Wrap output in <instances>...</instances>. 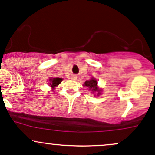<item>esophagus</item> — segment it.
<instances>
[{
    "instance_id": "esophagus-1",
    "label": "esophagus",
    "mask_w": 155,
    "mask_h": 155,
    "mask_svg": "<svg viewBox=\"0 0 155 155\" xmlns=\"http://www.w3.org/2000/svg\"><path fill=\"white\" fill-rule=\"evenodd\" d=\"M71 79H73V80H75V79H76V76H75V75H74V76H72Z\"/></svg>"
}]
</instances>
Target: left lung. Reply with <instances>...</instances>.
<instances>
[{
  "label": "left lung",
  "mask_w": 155,
  "mask_h": 155,
  "mask_svg": "<svg viewBox=\"0 0 155 155\" xmlns=\"http://www.w3.org/2000/svg\"><path fill=\"white\" fill-rule=\"evenodd\" d=\"M97 80L95 79H94V78H92V79H90V80L85 81V85H84L88 87L89 90H90L91 91H92L93 93L96 92V93H97V95H99L100 94H101V90H100V89L98 88L97 86Z\"/></svg>",
  "instance_id": "obj_1"
}]
</instances>
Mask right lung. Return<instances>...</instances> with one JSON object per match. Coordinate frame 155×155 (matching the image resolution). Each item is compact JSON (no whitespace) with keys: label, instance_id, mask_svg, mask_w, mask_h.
Instances as JSON below:
<instances>
[{"label":"right lung","instance_id":"right-lung-1","mask_svg":"<svg viewBox=\"0 0 155 155\" xmlns=\"http://www.w3.org/2000/svg\"><path fill=\"white\" fill-rule=\"evenodd\" d=\"M61 81L62 79H61V78H50L49 85H51L52 88H54V87L58 86L61 82Z\"/></svg>","mask_w":155,"mask_h":155}]
</instances>
